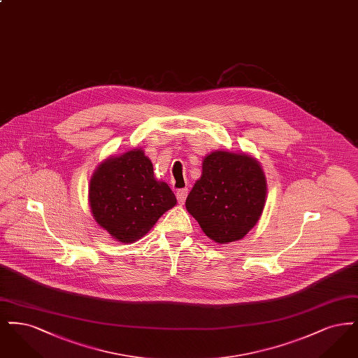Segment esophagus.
<instances>
[{
  "instance_id": "esophagus-1",
  "label": "esophagus",
  "mask_w": 358,
  "mask_h": 358,
  "mask_svg": "<svg viewBox=\"0 0 358 358\" xmlns=\"http://www.w3.org/2000/svg\"><path fill=\"white\" fill-rule=\"evenodd\" d=\"M176 196H177L178 203H180V204H184V203H185V200H187V187H184V189H178V190H177V193H176Z\"/></svg>"
}]
</instances>
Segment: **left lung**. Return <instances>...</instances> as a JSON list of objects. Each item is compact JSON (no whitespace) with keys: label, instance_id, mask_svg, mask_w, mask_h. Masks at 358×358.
<instances>
[{"label":"left lung","instance_id":"obj_1","mask_svg":"<svg viewBox=\"0 0 358 358\" xmlns=\"http://www.w3.org/2000/svg\"><path fill=\"white\" fill-rule=\"evenodd\" d=\"M266 194V176L254 157L216 150L205 157L201 177L185 205L208 238L227 244L255 227Z\"/></svg>","mask_w":358,"mask_h":358}]
</instances>
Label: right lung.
<instances>
[{
    "label": "right lung",
    "mask_w": 358,
    "mask_h": 358,
    "mask_svg": "<svg viewBox=\"0 0 358 358\" xmlns=\"http://www.w3.org/2000/svg\"><path fill=\"white\" fill-rule=\"evenodd\" d=\"M88 197L95 222L124 244L146 235L177 204L169 185L154 178L153 164L141 149L104 159L90 180Z\"/></svg>",
    "instance_id": "add662e5"
}]
</instances>
